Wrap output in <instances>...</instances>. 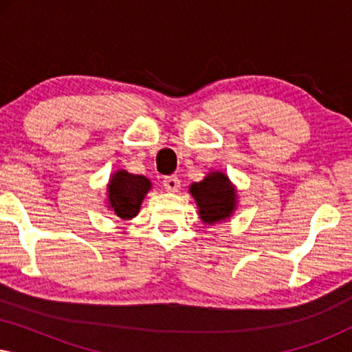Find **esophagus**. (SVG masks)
I'll return each mask as SVG.
<instances>
[{
    "mask_svg": "<svg viewBox=\"0 0 352 352\" xmlns=\"http://www.w3.org/2000/svg\"><path fill=\"white\" fill-rule=\"evenodd\" d=\"M163 186H165V189L168 192H177L181 187V181L179 177L176 176H166L165 179H163Z\"/></svg>",
    "mask_w": 352,
    "mask_h": 352,
    "instance_id": "1",
    "label": "esophagus"
}]
</instances>
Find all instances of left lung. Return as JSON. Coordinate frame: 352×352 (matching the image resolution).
<instances>
[{"label": "left lung", "instance_id": "obj_1", "mask_svg": "<svg viewBox=\"0 0 352 352\" xmlns=\"http://www.w3.org/2000/svg\"><path fill=\"white\" fill-rule=\"evenodd\" d=\"M194 197L199 216L205 226H214L230 219L237 210V187L232 184L226 173L210 171L200 182L189 187Z\"/></svg>", "mask_w": 352, "mask_h": 352}]
</instances>
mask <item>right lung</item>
Masks as SVG:
<instances>
[{
    "label": "right lung",
    "instance_id": "right-lung-1",
    "mask_svg": "<svg viewBox=\"0 0 352 352\" xmlns=\"http://www.w3.org/2000/svg\"><path fill=\"white\" fill-rule=\"evenodd\" d=\"M152 182L146 176L131 175L126 170H117L110 175L105 206L123 221L136 218Z\"/></svg>",
    "mask_w": 352,
    "mask_h": 352
}]
</instances>
